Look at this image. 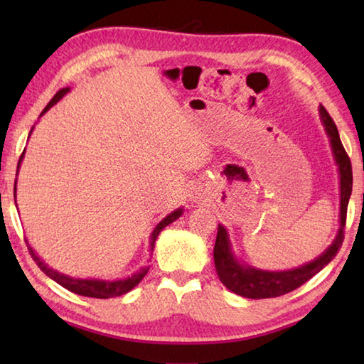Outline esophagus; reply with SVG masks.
Masks as SVG:
<instances>
[{"instance_id": "esophagus-1", "label": "esophagus", "mask_w": 364, "mask_h": 364, "mask_svg": "<svg viewBox=\"0 0 364 364\" xmlns=\"http://www.w3.org/2000/svg\"><path fill=\"white\" fill-rule=\"evenodd\" d=\"M189 199H191V202H202L204 200V193H202L200 188L193 186L189 191Z\"/></svg>"}]
</instances>
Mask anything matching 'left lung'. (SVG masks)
<instances>
[{
    "instance_id": "1",
    "label": "left lung",
    "mask_w": 364,
    "mask_h": 364,
    "mask_svg": "<svg viewBox=\"0 0 364 364\" xmlns=\"http://www.w3.org/2000/svg\"><path fill=\"white\" fill-rule=\"evenodd\" d=\"M319 119L324 127V132L329 138L331 151L334 156V162L337 165L338 173V196H341V207H338V230L334 241L329 244L321 255L313 258L311 262L300 264L291 269H279L269 271L252 267L249 263L239 260L237 255L234 254L230 234H228L226 226L218 225L217 241L213 247V262L215 269L220 281L230 289L231 292L241 295L245 299H271L279 297L287 292H292L294 289L300 287L304 282L313 278L319 273L332 258L337 255L343 241V228L345 217H347V205L352 196V164L345 152L341 136H338L336 123L332 122L329 114L326 112L323 106H319Z\"/></svg>"
}]
</instances>
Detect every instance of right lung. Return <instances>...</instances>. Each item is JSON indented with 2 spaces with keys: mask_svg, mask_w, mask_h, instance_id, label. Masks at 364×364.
<instances>
[{
  "mask_svg": "<svg viewBox=\"0 0 364 364\" xmlns=\"http://www.w3.org/2000/svg\"><path fill=\"white\" fill-rule=\"evenodd\" d=\"M70 88H64L60 90L59 93L53 97L51 101H49L48 106L45 107V110H43L41 115H45L49 109H51L54 104H58L63 97L69 93ZM40 115V117H41ZM30 130V134H32L33 132ZM28 134V138H30ZM23 154H26V151L22 152V156L19 159V164H17V175H19V168H21V164H22V159H23ZM17 197V178H16V183H14V200ZM16 207H17V200H16ZM184 208L180 207V208H175L173 212L168 213L167 217L162 218L157 223V226L154 228L151 236H149V252L152 254L154 250V245H156V241L159 237L160 231L164 230L165 226H168L170 223H173L175 220H178L183 215ZM28 244V241H27ZM28 250L30 254H32L33 260L36 262V264H38L40 269L45 273L48 278H51L53 281H56L58 284H60L63 287H65L67 291H70L73 294H78V295H83V297H93V299H112V297H119V295H123L127 292H130L133 287H136L141 279L144 278V276L147 274V271H149V267H143L139 271H136V273H133L132 276H128V278H120V279H100V278H73V276H69V274H64V273H59L58 269H54L51 267H48V264L41 260V257L36 254V252L32 249V245L28 244Z\"/></svg>",
  "mask_w": 364,
  "mask_h": 364,
  "instance_id": "right-lung-1",
  "label": "right lung"
}]
</instances>
